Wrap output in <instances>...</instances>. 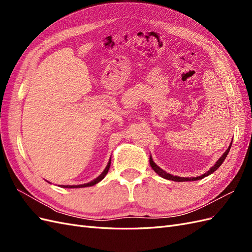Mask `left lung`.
Segmentation results:
<instances>
[{
    "label": "left lung",
    "instance_id": "1",
    "mask_svg": "<svg viewBox=\"0 0 252 252\" xmlns=\"http://www.w3.org/2000/svg\"><path fill=\"white\" fill-rule=\"evenodd\" d=\"M231 144H232V141H231V143H230V145H229V147L227 148V150L224 152L223 154V156L220 157L218 161H217V163L213 165L211 168L207 171V172H205L204 174H202V175H200V177H195V178H183V177H177V175H172V174H170V173H168V172H166L165 170H163L162 168H159V167L154 162V159H152V157L150 156V158H149V163H150V166H151V168L154 169L159 177H162L163 179H166V180H170V181H174V182H190V181H197V180H201V179H204V178H206L207 177V175H209V174H211V173H213L215 172L219 167L222 165V163L225 161V158H226V157H227V155H228V152H229V150H230V148H231Z\"/></svg>",
    "mask_w": 252,
    "mask_h": 252
}]
</instances>
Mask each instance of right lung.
<instances>
[{
  "label": "right lung",
  "instance_id": "obj_1",
  "mask_svg": "<svg viewBox=\"0 0 252 252\" xmlns=\"http://www.w3.org/2000/svg\"><path fill=\"white\" fill-rule=\"evenodd\" d=\"M110 163H111V157H110L109 161H108V164H107V166H106V168L104 169V171H103L100 175H98L97 178H95L94 180H93V181L89 182V183H86V184H81V185H60V187H63V188H83V187L94 186V185L97 184L98 182H101V181L105 178V175L107 174V172H108V170H109Z\"/></svg>",
  "mask_w": 252,
  "mask_h": 252
}]
</instances>
